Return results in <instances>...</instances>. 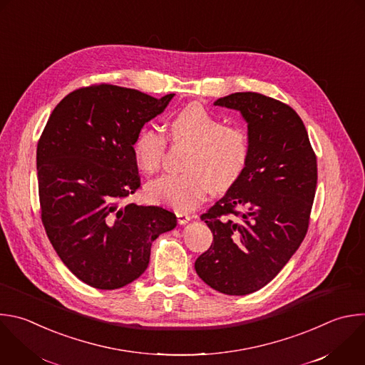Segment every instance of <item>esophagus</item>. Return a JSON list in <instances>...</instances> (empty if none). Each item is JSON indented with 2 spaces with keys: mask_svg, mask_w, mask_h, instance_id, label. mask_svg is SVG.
Here are the masks:
<instances>
[{
  "mask_svg": "<svg viewBox=\"0 0 365 365\" xmlns=\"http://www.w3.org/2000/svg\"><path fill=\"white\" fill-rule=\"evenodd\" d=\"M176 216H178V222H179V225H186V223L192 219V216H190V215L183 213V212H178V213H176Z\"/></svg>",
  "mask_w": 365,
  "mask_h": 365,
  "instance_id": "obj_1",
  "label": "esophagus"
}]
</instances>
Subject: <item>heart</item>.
Wrapping results in <instances>:
<instances>
[{
    "instance_id": "heart-1",
    "label": "heart",
    "mask_w": 365,
    "mask_h": 365,
    "mask_svg": "<svg viewBox=\"0 0 365 365\" xmlns=\"http://www.w3.org/2000/svg\"><path fill=\"white\" fill-rule=\"evenodd\" d=\"M169 138L175 143H190L182 173L162 175L150 180L146 192L150 199L192 210L212 187L227 189L244 172L251 143L240 126H226L200 104H189L169 120ZM166 150V138L156 128H143L136 136L132 152L145 173L159 170Z\"/></svg>"
}]
</instances>
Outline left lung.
<instances>
[{
    "label": "left lung",
    "mask_w": 365,
    "mask_h": 365,
    "mask_svg": "<svg viewBox=\"0 0 365 365\" xmlns=\"http://www.w3.org/2000/svg\"><path fill=\"white\" fill-rule=\"evenodd\" d=\"M213 104L244 117L251 150L244 172L200 216L213 242L195 269L215 291L247 295L271 282L304 240L317 158L301 117L288 104L252 91Z\"/></svg>",
    "instance_id": "8db88e82"
}]
</instances>
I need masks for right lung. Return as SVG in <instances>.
Wrapping results in <instances>:
<instances>
[{
	"instance_id": "add662e5",
	"label": "right lung",
	"mask_w": 365,
	"mask_h": 365,
	"mask_svg": "<svg viewBox=\"0 0 365 365\" xmlns=\"http://www.w3.org/2000/svg\"><path fill=\"white\" fill-rule=\"evenodd\" d=\"M173 96L111 84L78 88L56 106L40 138L43 225L63 264L93 288L138 279L153 240L178 225L163 207L123 202L140 186L133 142Z\"/></svg>"
}]
</instances>
